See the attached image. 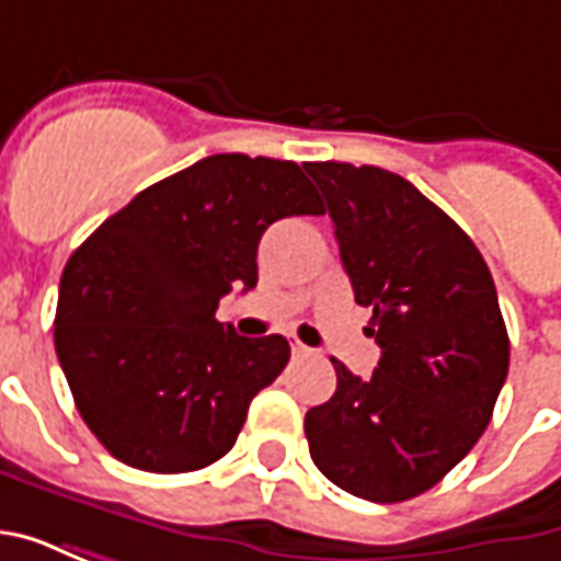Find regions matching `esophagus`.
Instances as JSON below:
<instances>
[{"label": "esophagus", "mask_w": 561, "mask_h": 561, "mask_svg": "<svg viewBox=\"0 0 561 561\" xmlns=\"http://www.w3.org/2000/svg\"><path fill=\"white\" fill-rule=\"evenodd\" d=\"M291 352H294V354H306V352H309V348H306L304 342L297 340V336H291Z\"/></svg>", "instance_id": "1"}]
</instances>
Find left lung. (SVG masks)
<instances>
[{
	"label": "left lung",
	"mask_w": 561,
	"mask_h": 561,
	"mask_svg": "<svg viewBox=\"0 0 561 561\" xmlns=\"http://www.w3.org/2000/svg\"><path fill=\"white\" fill-rule=\"evenodd\" d=\"M306 171L381 345L369 378L333 360L336 393L306 412L309 454L345 493L405 502L442 481L493 417L511 360L493 276L469 233L400 173L348 161Z\"/></svg>",
	"instance_id": "left-lung-1"
}]
</instances>
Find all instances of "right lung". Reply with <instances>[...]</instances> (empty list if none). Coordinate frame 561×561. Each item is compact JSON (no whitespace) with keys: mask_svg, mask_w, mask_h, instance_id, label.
Returning a JSON list of instances; mask_svg holds the SVG:
<instances>
[{"mask_svg":"<svg viewBox=\"0 0 561 561\" xmlns=\"http://www.w3.org/2000/svg\"><path fill=\"white\" fill-rule=\"evenodd\" d=\"M306 213L321 207L300 164L219 152L144 188L68 257L56 357L119 462L180 474L231 450L291 348L279 333L237 336L216 309L255 288L261 233Z\"/></svg>","mask_w":561,"mask_h":561,"instance_id":"add662e5","label":"right lung"}]
</instances>
